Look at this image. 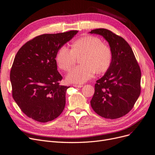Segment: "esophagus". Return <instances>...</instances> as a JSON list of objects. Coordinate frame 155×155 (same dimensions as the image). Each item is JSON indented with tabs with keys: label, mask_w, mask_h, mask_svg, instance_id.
Instances as JSON below:
<instances>
[{
	"label": "esophagus",
	"mask_w": 155,
	"mask_h": 155,
	"mask_svg": "<svg viewBox=\"0 0 155 155\" xmlns=\"http://www.w3.org/2000/svg\"><path fill=\"white\" fill-rule=\"evenodd\" d=\"M73 86L74 87H77V88H81L83 87V85H81V84H74Z\"/></svg>",
	"instance_id": "esophagus-1"
}]
</instances>
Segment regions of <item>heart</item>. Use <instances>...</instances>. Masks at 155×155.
Returning <instances> with one entry per match:
<instances>
[{
    "instance_id": "obj_1",
    "label": "heart",
    "mask_w": 155,
    "mask_h": 155,
    "mask_svg": "<svg viewBox=\"0 0 155 155\" xmlns=\"http://www.w3.org/2000/svg\"><path fill=\"white\" fill-rule=\"evenodd\" d=\"M81 65L73 68L68 73L66 79L68 83L83 84L91 79L96 71H106L112 60L110 47L103 44L97 37L87 36L78 39L72 45V49L61 46L56 55V61L62 70L68 71L74 66L76 58L81 56Z\"/></svg>"
}]
</instances>
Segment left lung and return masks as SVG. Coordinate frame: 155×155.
Here are the masks:
<instances>
[{"label":"left lung","mask_w":155,"mask_h":155,"mask_svg":"<svg viewBox=\"0 0 155 155\" xmlns=\"http://www.w3.org/2000/svg\"><path fill=\"white\" fill-rule=\"evenodd\" d=\"M89 33L102 36L112 52L111 65L96 81L90 104L95 113L104 118H120L133 108L140 95V67L123 38L106 29H96Z\"/></svg>","instance_id":"8db88e82"}]
</instances>
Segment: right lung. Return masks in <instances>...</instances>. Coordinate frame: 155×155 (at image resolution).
Returning a JSON list of instances; mask_svg holds the SVG:
<instances>
[{
    "label": "right lung",
    "mask_w": 155,
    "mask_h": 155,
    "mask_svg": "<svg viewBox=\"0 0 155 155\" xmlns=\"http://www.w3.org/2000/svg\"><path fill=\"white\" fill-rule=\"evenodd\" d=\"M78 32L36 36L16 54L10 72L13 97L29 118L40 122L51 121L65 108L69 87L59 84L62 76L55 59L60 48Z\"/></svg>",
    "instance_id": "right-lung-1"
}]
</instances>
